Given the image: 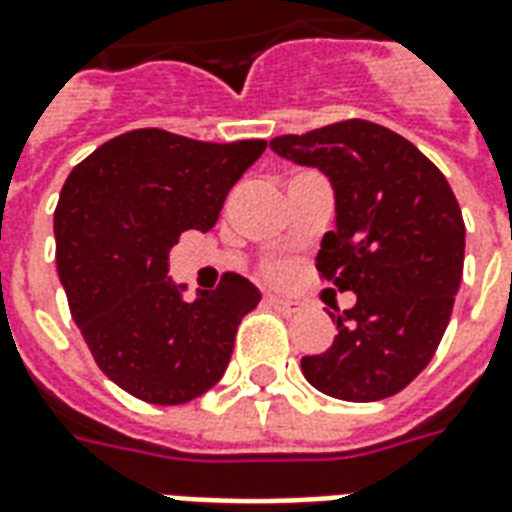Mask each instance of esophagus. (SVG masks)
Segmentation results:
<instances>
[{
	"label": "esophagus",
	"mask_w": 512,
	"mask_h": 512,
	"mask_svg": "<svg viewBox=\"0 0 512 512\" xmlns=\"http://www.w3.org/2000/svg\"><path fill=\"white\" fill-rule=\"evenodd\" d=\"M265 306L276 308V311H282V314H292V311H298V303L290 298H284V295H265Z\"/></svg>",
	"instance_id": "obj_1"
}]
</instances>
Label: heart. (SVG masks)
<instances>
[{"label": "heart", "instance_id": "obj_1", "mask_svg": "<svg viewBox=\"0 0 512 512\" xmlns=\"http://www.w3.org/2000/svg\"><path fill=\"white\" fill-rule=\"evenodd\" d=\"M273 273H276V271H273Z\"/></svg>", "mask_w": 512, "mask_h": 512}]
</instances>
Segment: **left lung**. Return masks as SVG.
<instances>
[{
    "instance_id": "obj_1",
    "label": "left lung",
    "mask_w": 512,
    "mask_h": 512,
    "mask_svg": "<svg viewBox=\"0 0 512 512\" xmlns=\"http://www.w3.org/2000/svg\"><path fill=\"white\" fill-rule=\"evenodd\" d=\"M319 169L335 193V230L317 268L357 303L330 314V349L303 357L314 389L349 403L397 395L427 368L446 333L464 265L462 209L446 177L405 136L370 120L271 139Z\"/></svg>"
}]
</instances>
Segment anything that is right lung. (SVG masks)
Returning <instances> with one entry per match:
<instances>
[{
	"mask_svg": "<svg viewBox=\"0 0 512 512\" xmlns=\"http://www.w3.org/2000/svg\"><path fill=\"white\" fill-rule=\"evenodd\" d=\"M263 152V139L217 144L139 128L66 177L53 214L58 279L96 365L128 395L190 403L228 368L260 290L225 273L187 303L169 249L185 230L214 228L228 190Z\"/></svg>",
	"mask_w": 512,
	"mask_h": 512,
	"instance_id": "obj_1",
	"label": "right lung"
}]
</instances>
